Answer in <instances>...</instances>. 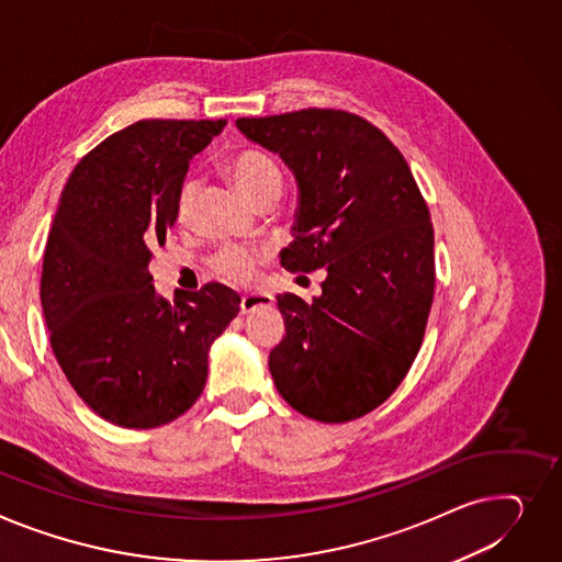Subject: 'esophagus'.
Listing matches in <instances>:
<instances>
[{"mask_svg": "<svg viewBox=\"0 0 562 562\" xmlns=\"http://www.w3.org/2000/svg\"><path fill=\"white\" fill-rule=\"evenodd\" d=\"M273 303V297L267 295V293H248V295H241V314H250L259 307H269Z\"/></svg>", "mask_w": 562, "mask_h": 562, "instance_id": "obj_1", "label": "esophagus"}]
</instances>
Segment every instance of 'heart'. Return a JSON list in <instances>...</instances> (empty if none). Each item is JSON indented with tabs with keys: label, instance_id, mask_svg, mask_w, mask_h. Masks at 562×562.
Instances as JSON below:
<instances>
[{
	"label": "heart",
	"instance_id": "b5f03b06",
	"mask_svg": "<svg viewBox=\"0 0 562 562\" xmlns=\"http://www.w3.org/2000/svg\"><path fill=\"white\" fill-rule=\"evenodd\" d=\"M223 171L228 173L233 184L244 199L252 205L273 203L282 192V171L278 162L257 148H237L223 160ZM194 201V184L184 182L178 194V216L184 218ZM265 252L248 246H228L214 255L212 269L218 278L233 284H248L255 278L257 265Z\"/></svg>",
	"mask_w": 562,
	"mask_h": 562
}]
</instances>
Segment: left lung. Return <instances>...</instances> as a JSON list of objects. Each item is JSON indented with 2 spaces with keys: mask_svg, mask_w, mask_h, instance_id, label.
Returning a JSON list of instances; mask_svg holds the SVG:
<instances>
[{
  "mask_svg": "<svg viewBox=\"0 0 562 562\" xmlns=\"http://www.w3.org/2000/svg\"><path fill=\"white\" fill-rule=\"evenodd\" d=\"M297 182L291 273L325 269L305 303L278 295L286 334L269 355L278 393L303 416L348 423L378 408L414 363L434 301V226L404 156L346 110L244 117Z\"/></svg>",
  "mask_w": 562,
  "mask_h": 562,
  "instance_id": "obj_1",
  "label": "left lung"
}]
</instances>
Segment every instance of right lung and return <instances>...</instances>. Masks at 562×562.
Instances as JSON below:
<instances>
[{
	"label": "right lung",
	"mask_w": 562,
	"mask_h": 562,
	"mask_svg": "<svg viewBox=\"0 0 562 562\" xmlns=\"http://www.w3.org/2000/svg\"><path fill=\"white\" fill-rule=\"evenodd\" d=\"M226 120H142L71 171L47 237L41 301L67 382L103 420L154 429L182 416L241 297L218 282L169 305L148 273L178 218L190 160Z\"/></svg>",
	"instance_id": "right-lung-1"
}]
</instances>
